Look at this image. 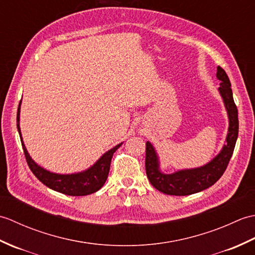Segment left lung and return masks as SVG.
<instances>
[{
    "label": "left lung",
    "mask_w": 255,
    "mask_h": 255,
    "mask_svg": "<svg viewBox=\"0 0 255 255\" xmlns=\"http://www.w3.org/2000/svg\"><path fill=\"white\" fill-rule=\"evenodd\" d=\"M217 79L220 80L219 93L223 97L224 104L229 119V128L226 143L220 152L208 163L195 169L178 170L171 174L160 170L159 156L151 142L145 143V172L150 183L154 188L166 195L186 196V195L202 192L217 182L224 174L234 153L239 132L238 110L232 96L231 83L228 75L223 68H217Z\"/></svg>",
    "instance_id": "8db88e82"
}]
</instances>
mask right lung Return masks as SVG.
<instances>
[{"label": "right lung", "instance_id": "obj_1", "mask_svg": "<svg viewBox=\"0 0 255 255\" xmlns=\"http://www.w3.org/2000/svg\"><path fill=\"white\" fill-rule=\"evenodd\" d=\"M20 103L21 102H19L17 110V118H16V121H17V130L20 137L21 145H23L27 164H28L30 171L34 173V175L41 183H44L46 186L53 189V191L70 195V196H85V195H90L99 191L107 180L113 154L121 147L123 142L115 145L111 150H108L107 152L103 154L88 170L79 173H73V174H58V173L50 172L44 169L42 166L38 165L30 158L28 151H27L25 147L19 128Z\"/></svg>", "mask_w": 255, "mask_h": 255}]
</instances>
